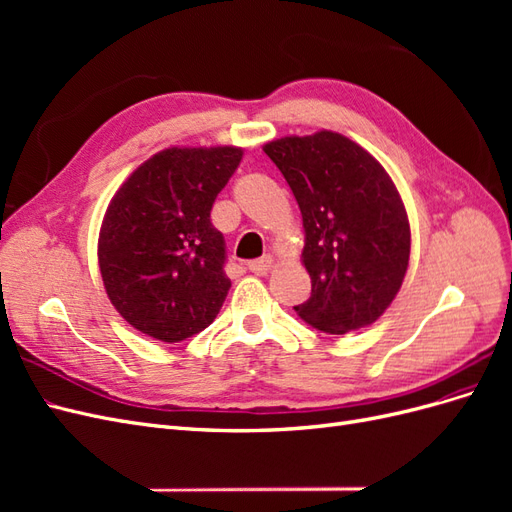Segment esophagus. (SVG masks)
I'll return each instance as SVG.
<instances>
[{"label":"esophagus","mask_w":512,"mask_h":512,"mask_svg":"<svg viewBox=\"0 0 512 512\" xmlns=\"http://www.w3.org/2000/svg\"><path fill=\"white\" fill-rule=\"evenodd\" d=\"M271 265H273L271 256H262V258H258V260H250V262H247V269H250V271L256 273V275H265V273L271 269Z\"/></svg>","instance_id":"34e87169"}]
</instances>
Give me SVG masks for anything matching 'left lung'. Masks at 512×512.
Wrapping results in <instances>:
<instances>
[{
	"mask_svg": "<svg viewBox=\"0 0 512 512\" xmlns=\"http://www.w3.org/2000/svg\"><path fill=\"white\" fill-rule=\"evenodd\" d=\"M297 198L312 297L297 314L344 335L376 322L404 282L410 224L386 170L350 138L322 130L262 147Z\"/></svg>",
	"mask_w": 512,
	"mask_h": 512,
	"instance_id": "left-lung-1",
	"label": "left lung"
}]
</instances>
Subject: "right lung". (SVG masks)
Wrapping results in <instances>:
<instances>
[{
	"label": "right lung",
	"instance_id": "obj_1",
	"mask_svg": "<svg viewBox=\"0 0 512 512\" xmlns=\"http://www.w3.org/2000/svg\"><path fill=\"white\" fill-rule=\"evenodd\" d=\"M241 158L239 147H170L113 196L98 260L108 299L134 329L177 344L218 316L230 280L211 207Z\"/></svg>",
	"mask_w": 512,
	"mask_h": 512
}]
</instances>
